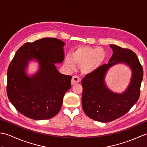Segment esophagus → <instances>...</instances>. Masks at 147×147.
<instances>
[{
    "label": "esophagus",
    "mask_w": 147,
    "mask_h": 147,
    "mask_svg": "<svg viewBox=\"0 0 147 147\" xmlns=\"http://www.w3.org/2000/svg\"><path fill=\"white\" fill-rule=\"evenodd\" d=\"M80 81H81V78L79 76L74 75L73 76V78H72L71 84L72 85H74V84H75V83H79Z\"/></svg>",
    "instance_id": "obj_1"
}]
</instances>
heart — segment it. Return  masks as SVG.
Masks as SVG:
<instances>
[{
  "label": "heart",
  "mask_w": 147,
  "mask_h": 147,
  "mask_svg": "<svg viewBox=\"0 0 147 147\" xmlns=\"http://www.w3.org/2000/svg\"><path fill=\"white\" fill-rule=\"evenodd\" d=\"M106 54L98 47H81L71 55L65 59L64 64L69 68L73 69L76 64L80 65L81 69L85 73H91L100 66L105 61Z\"/></svg>",
  "instance_id": "1"
}]
</instances>
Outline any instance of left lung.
Masks as SVG:
<instances>
[{"instance_id": "obj_1", "label": "left lung", "mask_w": 147, "mask_h": 147, "mask_svg": "<svg viewBox=\"0 0 147 147\" xmlns=\"http://www.w3.org/2000/svg\"><path fill=\"white\" fill-rule=\"evenodd\" d=\"M113 54L108 64L100 66L82 80V107L87 116L92 119L107 123L126 114L140 97L143 71L136 54L129 49L110 45ZM124 62L133 71L131 83L122 94L111 92L104 83L105 74L112 65Z\"/></svg>"}]
</instances>
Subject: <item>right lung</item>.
I'll use <instances>...</instances> for the list:
<instances>
[{"label": "right lung", "mask_w": 147, "mask_h": 147, "mask_svg": "<svg viewBox=\"0 0 147 147\" xmlns=\"http://www.w3.org/2000/svg\"><path fill=\"white\" fill-rule=\"evenodd\" d=\"M64 43L55 38L27 42L16 52L7 69V94L16 110L35 120L49 119L60 111L63 97L71 88L72 76L59 73L54 63L64 59ZM40 67L32 78L25 68L32 57Z\"/></svg>", "instance_id": "right-lung-1"}]
</instances>
